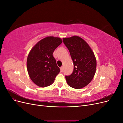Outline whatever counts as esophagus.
<instances>
[{
    "label": "esophagus",
    "instance_id": "1",
    "mask_svg": "<svg viewBox=\"0 0 123 123\" xmlns=\"http://www.w3.org/2000/svg\"><path fill=\"white\" fill-rule=\"evenodd\" d=\"M60 69H61V72H62V71H63V67H62V66L60 68Z\"/></svg>",
    "mask_w": 123,
    "mask_h": 123
}]
</instances>
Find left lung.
I'll return each instance as SVG.
<instances>
[{"instance_id": "obj_1", "label": "left lung", "mask_w": 123, "mask_h": 123, "mask_svg": "<svg viewBox=\"0 0 123 123\" xmlns=\"http://www.w3.org/2000/svg\"><path fill=\"white\" fill-rule=\"evenodd\" d=\"M63 42L70 52L74 64L72 73L65 76L67 84L75 89L86 86L95 73L96 61L94 53L88 44L79 36L64 38Z\"/></svg>"}]
</instances>
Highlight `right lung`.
Returning <instances> with one entry per match:
<instances>
[{
  "mask_svg": "<svg viewBox=\"0 0 123 123\" xmlns=\"http://www.w3.org/2000/svg\"><path fill=\"white\" fill-rule=\"evenodd\" d=\"M62 42L61 38L47 37L37 43L30 52L27 61L28 72L36 85L49 86L60 72L53 53Z\"/></svg>",
  "mask_w": 123,
  "mask_h": 123,
  "instance_id": "1",
  "label": "right lung"
}]
</instances>
